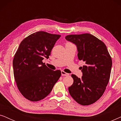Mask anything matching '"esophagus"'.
I'll return each instance as SVG.
<instances>
[{
  "label": "esophagus",
  "mask_w": 121,
  "mask_h": 121,
  "mask_svg": "<svg viewBox=\"0 0 121 121\" xmlns=\"http://www.w3.org/2000/svg\"><path fill=\"white\" fill-rule=\"evenodd\" d=\"M61 74H62V76H68V75H69V74L67 73H65V72H64V71H63V70L61 71Z\"/></svg>",
  "instance_id": "esophagus-1"
}]
</instances>
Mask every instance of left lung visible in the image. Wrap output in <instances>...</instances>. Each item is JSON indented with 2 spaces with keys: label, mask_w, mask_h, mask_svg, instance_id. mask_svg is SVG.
Segmentation results:
<instances>
[{
  "label": "left lung",
  "mask_w": 121,
  "mask_h": 121,
  "mask_svg": "<svg viewBox=\"0 0 121 121\" xmlns=\"http://www.w3.org/2000/svg\"><path fill=\"white\" fill-rule=\"evenodd\" d=\"M65 39L77 46L78 59L85 62L82 78L72 75L74 82L68 87L69 94L80 105H91L106 90L111 70V57L105 44L90 34L69 35Z\"/></svg>",
  "instance_id": "8db88e82"
}]
</instances>
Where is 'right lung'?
Segmentation results:
<instances>
[{"label": "right lung", "mask_w": 121, "mask_h": 121, "mask_svg": "<svg viewBox=\"0 0 121 121\" xmlns=\"http://www.w3.org/2000/svg\"><path fill=\"white\" fill-rule=\"evenodd\" d=\"M59 35L39 31L23 39L13 59L14 78L21 94L31 101L43 99L61 75L42 62L48 58Z\"/></svg>", "instance_id": "right-lung-1"}]
</instances>
